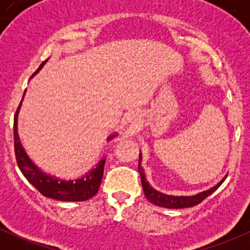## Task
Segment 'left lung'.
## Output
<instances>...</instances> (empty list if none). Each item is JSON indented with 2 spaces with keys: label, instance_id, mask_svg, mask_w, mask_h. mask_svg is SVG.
<instances>
[{
  "label": "left lung",
  "instance_id": "1",
  "mask_svg": "<svg viewBox=\"0 0 250 250\" xmlns=\"http://www.w3.org/2000/svg\"><path fill=\"white\" fill-rule=\"evenodd\" d=\"M141 162V153L139 155V165H138V170L140 173V179H141V185H143L144 193H145V197L150 201L151 203L156 204L158 207H163V208H169V209H179V208H188V207L197 206L198 203L202 202L203 200H206L209 195L214 192L221 184L224 183L223 179L220 183L216 184L215 186H213L209 190L203 191V192L197 193L195 196H170V195H165V193L160 192V191L155 190L153 188H151L150 184L146 181L145 173H144L143 167L140 166Z\"/></svg>",
  "mask_w": 250,
  "mask_h": 250
}]
</instances>
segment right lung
<instances>
[{
	"label": "right lung",
	"instance_id": "right-lung-1",
	"mask_svg": "<svg viewBox=\"0 0 250 250\" xmlns=\"http://www.w3.org/2000/svg\"><path fill=\"white\" fill-rule=\"evenodd\" d=\"M46 62H42L39 70L43 66ZM39 70L36 72H39ZM22 99H24V95H22ZM21 102H20L16 116H14V151H16L18 167L24 174L25 178L27 179V181L46 197L62 201V202L85 201L97 195L100 184H102L103 173H104L105 158L100 160L99 163L90 172L84 174L82 178L75 179V180H64V179H58L55 176L48 175V174L42 172L40 168H37L35 163L30 160L29 156L22 148L19 135H18V113H19V109L21 106ZM115 137L116 134L110 135L107 140H111Z\"/></svg>",
	"mask_w": 250,
	"mask_h": 250
}]
</instances>
